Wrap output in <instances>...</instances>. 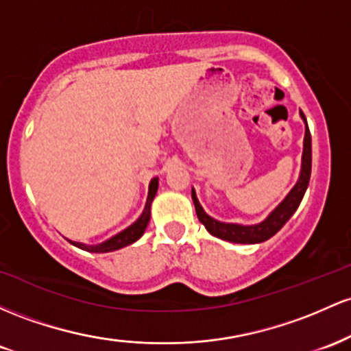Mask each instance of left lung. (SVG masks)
I'll use <instances>...</instances> for the list:
<instances>
[{
    "label": "left lung",
    "mask_w": 351,
    "mask_h": 351,
    "mask_svg": "<svg viewBox=\"0 0 351 351\" xmlns=\"http://www.w3.org/2000/svg\"><path fill=\"white\" fill-rule=\"evenodd\" d=\"M300 116L303 123H305L300 177H298L297 184H295L292 191L287 194L285 199H283L282 202L270 212L269 217L262 220L261 223H255V226H240V223H227L212 219L210 215H207L206 212H204L202 206H200L199 200H197L194 189H192V200H194L197 217H199L200 222L206 226V228L212 235L234 243H261L269 240L270 237H274V235L285 226L287 220L292 217L293 212L297 210L298 206H300L303 195H305V191L310 182V172H312V136H310V129L308 124H306L305 114L300 111Z\"/></svg>",
    "instance_id": "1"
}]
</instances>
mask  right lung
Wrapping results in <instances>:
<instances>
[{
	"mask_svg": "<svg viewBox=\"0 0 351 351\" xmlns=\"http://www.w3.org/2000/svg\"><path fill=\"white\" fill-rule=\"evenodd\" d=\"M157 187H159V179L154 177V179L151 180V184H149V195H147V202H145V208H144L143 215H141V217L137 219L132 226H129L128 228H125V230L119 232V234L114 235V237H111L109 240H106V242L97 243V245H86V243L73 242V240H69V242L73 243V245L80 247V249H82V250L94 252V254H106V252H114V250L123 249V247H125V245H131V243L136 242L137 239L143 237L145 227H147L149 219H151V204L157 194Z\"/></svg>",
	"mask_w": 351,
	"mask_h": 351,
	"instance_id": "1",
	"label": "right lung"
}]
</instances>
